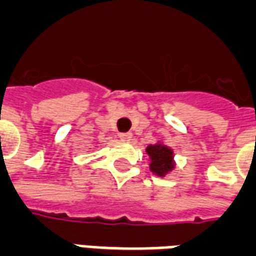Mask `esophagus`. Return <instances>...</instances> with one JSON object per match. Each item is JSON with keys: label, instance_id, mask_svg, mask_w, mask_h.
<instances>
[{"label": "esophagus", "instance_id": "obj_1", "mask_svg": "<svg viewBox=\"0 0 256 256\" xmlns=\"http://www.w3.org/2000/svg\"><path fill=\"white\" fill-rule=\"evenodd\" d=\"M118 136H120L121 140H124V142H130V138H132V134H130V132H121Z\"/></svg>", "mask_w": 256, "mask_h": 256}]
</instances>
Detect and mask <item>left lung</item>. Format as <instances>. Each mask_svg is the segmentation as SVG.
Here are the masks:
<instances>
[{
    "mask_svg": "<svg viewBox=\"0 0 256 256\" xmlns=\"http://www.w3.org/2000/svg\"><path fill=\"white\" fill-rule=\"evenodd\" d=\"M147 154L150 155L151 163H150V170L159 176H164L168 172L174 168V154L172 150L168 148L167 146L162 143L151 144L147 147Z\"/></svg>",
    "mask_w": 256,
    "mask_h": 256,
    "instance_id": "1",
    "label": "left lung"
}]
</instances>
